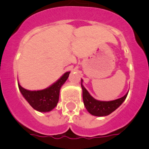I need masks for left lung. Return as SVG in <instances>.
<instances>
[{"label": "left lung", "instance_id": "8db88e82", "mask_svg": "<svg viewBox=\"0 0 149 149\" xmlns=\"http://www.w3.org/2000/svg\"><path fill=\"white\" fill-rule=\"evenodd\" d=\"M81 81H83L82 80ZM81 87L83 89V100L84 106L89 113L96 116H104L113 113L123 103L127 95V93L123 97L116 100L110 101H101L92 97L89 92L84 88L82 84Z\"/></svg>", "mask_w": 149, "mask_h": 149}]
</instances>
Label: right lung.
Wrapping results in <instances>:
<instances>
[{"label": "right lung", "mask_w": 149, "mask_h": 149, "mask_svg": "<svg viewBox=\"0 0 149 149\" xmlns=\"http://www.w3.org/2000/svg\"><path fill=\"white\" fill-rule=\"evenodd\" d=\"M69 74L70 72H65L56 82L42 90H27L21 86L18 82V88L22 95L34 110L39 112H49L58 103L60 88L66 81Z\"/></svg>", "instance_id": "right-lung-1"}]
</instances>
